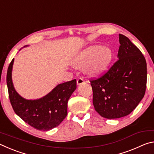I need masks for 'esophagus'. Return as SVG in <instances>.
<instances>
[{
  "mask_svg": "<svg viewBox=\"0 0 154 154\" xmlns=\"http://www.w3.org/2000/svg\"><path fill=\"white\" fill-rule=\"evenodd\" d=\"M84 82H85V81H84V79H83L82 77H79V78H78L77 80V84H78V85L83 84V83H84Z\"/></svg>",
  "mask_w": 154,
  "mask_h": 154,
  "instance_id": "esophagus-1",
  "label": "esophagus"
}]
</instances>
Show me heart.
<instances>
[{
    "mask_svg": "<svg viewBox=\"0 0 154 154\" xmlns=\"http://www.w3.org/2000/svg\"><path fill=\"white\" fill-rule=\"evenodd\" d=\"M111 58L112 54L109 48L95 46L78 54L73 60V65L79 69L85 67L88 74L99 75L106 69Z\"/></svg>",
    "mask_w": 154,
    "mask_h": 154,
    "instance_id": "1",
    "label": "heart"
}]
</instances>
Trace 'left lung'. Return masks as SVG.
<instances>
[{"label":"left lung","mask_w":154,"mask_h":154,"mask_svg":"<svg viewBox=\"0 0 154 154\" xmlns=\"http://www.w3.org/2000/svg\"><path fill=\"white\" fill-rule=\"evenodd\" d=\"M118 60L107 72L90 79L93 105L107 119L129 115L144 97L147 85V63L144 56L126 36L119 35Z\"/></svg>","instance_id":"left-lung-1"}]
</instances>
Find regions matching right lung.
Masks as SVG:
<instances>
[{"label": "right lung", "instance_id": "1", "mask_svg": "<svg viewBox=\"0 0 154 154\" xmlns=\"http://www.w3.org/2000/svg\"><path fill=\"white\" fill-rule=\"evenodd\" d=\"M14 58L7 70V84L13 109L20 118L38 130H49L58 126L67 116V103L77 88L76 79L59 84L51 92L37 100H26L14 87L11 72Z\"/></svg>", "mask_w": 154, "mask_h": 154}]
</instances>
